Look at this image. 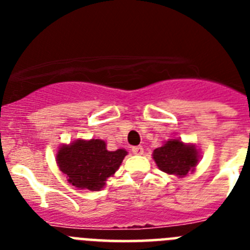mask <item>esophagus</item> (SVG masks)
I'll list each match as a JSON object with an SVG mask.
<instances>
[{
	"mask_svg": "<svg viewBox=\"0 0 250 250\" xmlns=\"http://www.w3.org/2000/svg\"><path fill=\"white\" fill-rule=\"evenodd\" d=\"M131 151L134 152L135 155H141V154L144 152V147L140 146V145H139V146H134V147H132V149H131Z\"/></svg>",
	"mask_w": 250,
	"mask_h": 250,
	"instance_id": "obj_1",
	"label": "esophagus"
}]
</instances>
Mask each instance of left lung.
<instances>
[{"label": "left lung", "mask_w": 250, "mask_h": 250, "mask_svg": "<svg viewBox=\"0 0 250 250\" xmlns=\"http://www.w3.org/2000/svg\"><path fill=\"white\" fill-rule=\"evenodd\" d=\"M152 158L161 171L183 178L189 171H194L199 161V151L195 145L184 144L179 139H170L154 150Z\"/></svg>", "instance_id": "1"}]
</instances>
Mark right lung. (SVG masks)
<instances>
[{"instance_id": "add662e5", "label": "right lung", "mask_w": 250, "mask_h": 250, "mask_svg": "<svg viewBox=\"0 0 250 250\" xmlns=\"http://www.w3.org/2000/svg\"><path fill=\"white\" fill-rule=\"evenodd\" d=\"M125 155L127 151L124 149L109 151L101 139H79L60 147L56 161L70 184L96 191L104 188L106 179L114 175Z\"/></svg>"}]
</instances>
